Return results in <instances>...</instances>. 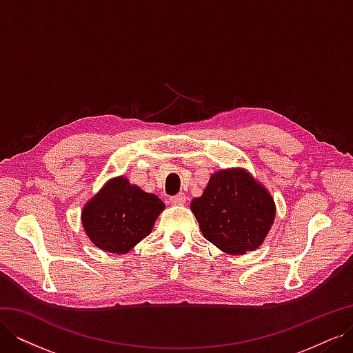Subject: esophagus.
<instances>
[{
    "label": "esophagus",
    "instance_id": "obj_1",
    "mask_svg": "<svg viewBox=\"0 0 353 353\" xmlns=\"http://www.w3.org/2000/svg\"><path fill=\"white\" fill-rule=\"evenodd\" d=\"M185 200H187V197L184 193H179L174 197H170V203H172V205H184Z\"/></svg>",
    "mask_w": 353,
    "mask_h": 353
}]
</instances>
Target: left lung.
<instances>
[{
	"label": "left lung",
	"mask_w": 353,
	"mask_h": 353,
	"mask_svg": "<svg viewBox=\"0 0 353 353\" xmlns=\"http://www.w3.org/2000/svg\"><path fill=\"white\" fill-rule=\"evenodd\" d=\"M191 210L206 240L230 254L258 249L275 218L272 196L248 170L222 169L213 174Z\"/></svg>",
	"instance_id": "1"
}]
</instances>
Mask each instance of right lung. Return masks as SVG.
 Returning <instances> with one entry per match:
<instances>
[{"label":"right lung","instance_id":"add662e5","mask_svg":"<svg viewBox=\"0 0 353 353\" xmlns=\"http://www.w3.org/2000/svg\"><path fill=\"white\" fill-rule=\"evenodd\" d=\"M165 203L125 176L113 178L82 209V227L99 249L128 253L152 232Z\"/></svg>","mask_w":353,"mask_h":353}]
</instances>
